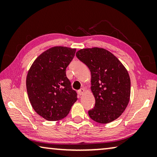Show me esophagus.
<instances>
[{
	"label": "esophagus",
	"instance_id": "1",
	"mask_svg": "<svg viewBox=\"0 0 157 157\" xmlns=\"http://www.w3.org/2000/svg\"><path fill=\"white\" fill-rule=\"evenodd\" d=\"M84 93V89H80L79 90H78V94H79V95H83V94Z\"/></svg>",
	"mask_w": 157,
	"mask_h": 157
}]
</instances>
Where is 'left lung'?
Listing matches in <instances>:
<instances>
[{"instance_id":"1","label":"left lung","mask_w":157,"mask_h":157,"mask_svg":"<svg viewBox=\"0 0 157 157\" xmlns=\"http://www.w3.org/2000/svg\"><path fill=\"white\" fill-rule=\"evenodd\" d=\"M76 57L91 73L95 103L88 112L90 118L101 124L116 120L129 101L131 82L126 68L112 53L103 48L81 49Z\"/></svg>"}]
</instances>
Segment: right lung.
Returning <instances> with one entry per match:
<instances>
[{
    "label": "right lung",
    "instance_id": "add662e5",
    "mask_svg": "<svg viewBox=\"0 0 157 157\" xmlns=\"http://www.w3.org/2000/svg\"><path fill=\"white\" fill-rule=\"evenodd\" d=\"M75 51L67 47L51 48L36 58L28 71L29 100L34 110L47 121L65 118L78 100L66 74Z\"/></svg>",
    "mask_w": 157,
    "mask_h": 157
}]
</instances>
